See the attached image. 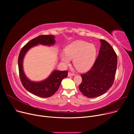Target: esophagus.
Returning a JSON list of instances; mask_svg holds the SVG:
<instances>
[{"mask_svg": "<svg viewBox=\"0 0 134 134\" xmlns=\"http://www.w3.org/2000/svg\"><path fill=\"white\" fill-rule=\"evenodd\" d=\"M73 75H74V73H72L71 72H68V76H73Z\"/></svg>", "mask_w": 134, "mask_h": 134, "instance_id": "34e87169", "label": "esophagus"}]
</instances>
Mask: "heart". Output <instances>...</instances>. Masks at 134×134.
<instances>
[{"mask_svg": "<svg viewBox=\"0 0 134 134\" xmlns=\"http://www.w3.org/2000/svg\"><path fill=\"white\" fill-rule=\"evenodd\" d=\"M65 52V54H61L62 61L68 64L71 59H74L73 65L80 71H86L92 66L97 53L94 44L80 40L74 41L68 45Z\"/></svg>", "mask_w": 134, "mask_h": 134, "instance_id": "1", "label": "heart"}]
</instances>
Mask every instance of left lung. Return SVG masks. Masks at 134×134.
<instances>
[{
  "instance_id": "obj_1",
  "label": "left lung",
  "mask_w": 134,
  "mask_h": 134,
  "mask_svg": "<svg viewBox=\"0 0 134 134\" xmlns=\"http://www.w3.org/2000/svg\"><path fill=\"white\" fill-rule=\"evenodd\" d=\"M100 48L94 65L88 72L81 74L80 92L88 98L99 97L112 86L117 65L116 53L105 40L100 39Z\"/></svg>"
}]
</instances>
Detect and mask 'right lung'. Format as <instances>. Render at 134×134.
I'll use <instances>...</instances> for the list:
<instances>
[{
    "label": "right lung",
    "mask_w": 134,
    "mask_h": 134,
    "mask_svg": "<svg viewBox=\"0 0 134 134\" xmlns=\"http://www.w3.org/2000/svg\"><path fill=\"white\" fill-rule=\"evenodd\" d=\"M53 35H40L27 43L21 49L18 59L19 78L24 87L29 92L42 98L53 96L61 84V81L68 75V71H54L48 78L41 82H35L30 81L25 75L23 70V59L29 49L38 44L51 46L55 43Z\"/></svg>",
    "instance_id": "1"
}]
</instances>
